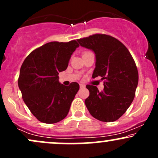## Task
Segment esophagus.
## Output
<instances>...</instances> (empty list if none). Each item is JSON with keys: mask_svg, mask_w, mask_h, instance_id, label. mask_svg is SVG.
<instances>
[{"mask_svg": "<svg viewBox=\"0 0 158 158\" xmlns=\"http://www.w3.org/2000/svg\"><path fill=\"white\" fill-rule=\"evenodd\" d=\"M79 86H80L81 88H85V85H83V84H79Z\"/></svg>", "mask_w": 158, "mask_h": 158, "instance_id": "esophagus-1", "label": "esophagus"}]
</instances>
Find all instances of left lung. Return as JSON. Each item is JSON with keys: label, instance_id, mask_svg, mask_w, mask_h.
<instances>
[{"label": "left lung", "instance_id": "8db88e82", "mask_svg": "<svg viewBox=\"0 0 158 158\" xmlns=\"http://www.w3.org/2000/svg\"><path fill=\"white\" fill-rule=\"evenodd\" d=\"M80 46L96 56L92 77H102L104 89L87 85L89 97L85 100L88 111L102 122L118 119L131 106L138 84V71L128 50L119 40L105 34H95L77 40Z\"/></svg>", "mask_w": 158, "mask_h": 158}]
</instances>
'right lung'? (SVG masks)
I'll return each mask as SVG.
<instances>
[{
    "label": "right lung",
    "instance_id": "1",
    "mask_svg": "<svg viewBox=\"0 0 158 158\" xmlns=\"http://www.w3.org/2000/svg\"><path fill=\"white\" fill-rule=\"evenodd\" d=\"M77 41L47 43L35 49L23 61L18 81L23 102L40 122L56 123L68 115L79 89L77 82L64 86L59 73L68 66L79 48Z\"/></svg>",
    "mask_w": 158,
    "mask_h": 158
}]
</instances>
